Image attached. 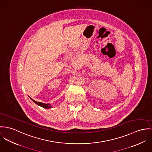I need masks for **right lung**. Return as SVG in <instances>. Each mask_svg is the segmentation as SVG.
<instances>
[{
	"label": "right lung",
	"instance_id": "1",
	"mask_svg": "<svg viewBox=\"0 0 152 152\" xmlns=\"http://www.w3.org/2000/svg\"><path fill=\"white\" fill-rule=\"evenodd\" d=\"M31 100L32 101H33V102H34L35 104H37V105H38L44 108H51V104H45V103H42V102H37V101L33 100L32 99H31Z\"/></svg>",
	"mask_w": 152,
	"mask_h": 152
}]
</instances>
